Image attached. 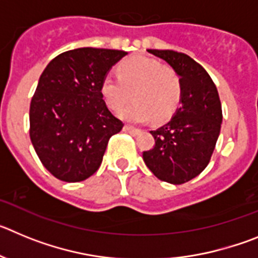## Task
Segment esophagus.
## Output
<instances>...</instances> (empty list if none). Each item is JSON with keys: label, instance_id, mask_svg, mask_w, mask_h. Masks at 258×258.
<instances>
[{"label": "esophagus", "instance_id": "1", "mask_svg": "<svg viewBox=\"0 0 258 258\" xmlns=\"http://www.w3.org/2000/svg\"><path fill=\"white\" fill-rule=\"evenodd\" d=\"M124 132H125V133L132 134V136H137V134L140 133V129H136V127H133V126L125 125V126H124Z\"/></svg>", "mask_w": 258, "mask_h": 258}]
</instances>
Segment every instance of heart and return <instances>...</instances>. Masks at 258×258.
<instances>
[{"mask_svg":"<svg viewBox=\"0 0 258 258\" xmlns=\"http://www.w3.org/2000/svg\"><path fill=\"white\" fill-rule=\"evenodd\" d=\"M103 101L112 111L122 109L120 116L131 122H145L150 117L163 121L174 113L182 99V80L170 66L159 60L133 56L117 66V77L107 75L99 86Z\"/></svg>","mask_w":258,"mask_h":258,"instance_id":"b5f03b06","label":"heart"}]
</instances>
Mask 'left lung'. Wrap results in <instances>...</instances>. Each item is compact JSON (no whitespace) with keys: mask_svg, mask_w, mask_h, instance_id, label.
I'll return each instance as SVG.
<instances>
[{"mask_svg":"<svg viewBox=\"0 0 258 258\" xmlns=\"http://www.w3.org/2000/svg\"><path fill=\"white\" fill-rule=\"evenodd\" d=\"M147 51L165 60L182 80L181 106L173 117L150 133L155 146L143 160L157 178L181 184L195 178L208 165L222 124L217 88L204 68L183 52Z\"/></svg>","mask_w":258,"mask_h":258,"instance_id":"8db88e82","label":"left lung"}]
</instances>
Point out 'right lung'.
Instances as JSON below:
<instances>
[{"label":"right lung","instance_id":"obj_1","mask_svg":"<svg viewBox=\"0 0 258 258\" xmlns=\"http://www.w3.org/2000/svg\"><path fill=\"white\" fill-rule=\"evenodd\" d=\"M127 52L80 47L52 59L29 107V137L41 163L60 181L80 182L101 166L109 138L124 124L107 108L99 86Z\"/></svg>","mask_w":258,"mask_h":258}]
</instances>
